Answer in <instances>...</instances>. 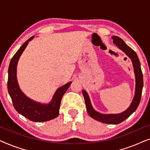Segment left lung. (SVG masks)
<instances>
[{
  "label": "left lung",
  "mask_w": 150,
  "mask_h": 150,
  "mask_svg": "<svg viewBox=\"0 0 150 150\" xmlns=\"http://www.w3.org/2000/svg\"><path fill=\"white\" fill-rule=\"evenodd\" d=\"M113 44L117 46L119 49H120L122 52H124L129 58L131 59L132 63L134 72L135 75V91L133 100L131 102L129 107L120 113L117 114H104L97 111L94 109L92 106L89 94L85 90H83V94L85 98V102L87 107V111L90 117L94 120L98 121L104 124H117L124 122L125 120L129 117L135 110H137L139 103L141 101V93L143 87V74L141 68V64L139 59L137 56V53L130 48L124 41L117 36H112Z\"/></svg>",
  "instance_id": "left-lung-1"
}]
</instances>
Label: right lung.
Here are the masks:
<instances>
[{
	"label": "right lung",
	"mask_w": 150,
	"mask_h": 150,
	"mask_svg": "<svg viewBox=\"0 0 150 150\" xmlns=\"http://www.w3.org/2000/svg\"><path fill=\"white\" fill-rule=\"evenodd\" d=\"M34 37H31L24 42L12 57L8 69L7 88L14 108L18 112L32 122H43L53 120L58 117L61 99L68 89L71 82H69L58 88L53 95L52 99L48 104L35 101L22 92L17 79L18 63L28 42L31 41Z\"/></svg>",
	"instance_id": "obj_1"
}]
</instances>
